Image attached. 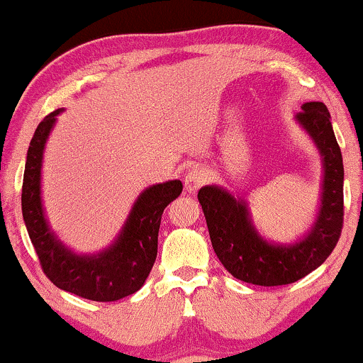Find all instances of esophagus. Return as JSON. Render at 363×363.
I'll list each match as a JSON object with an SVG mask.
<instances>
[{
    "label": "esophagus",
    "instance_id": "34e87169",
    "mask_svg": "<svg viewBox=\"0 0 363 363\" xmlns=\"http://www.w3.org/2000/svg\"><path fill=\"white\" fill-rule=\"evenodd\" d=\"M208 169L203 167V165H196V167H193L189 170V172L186 174L184 177V186L187 191H198L199 187H201L205 182L208 181Z\"/></svg>",
    "mask_w": 363,
    "mask_h": 363
}]
</instances>
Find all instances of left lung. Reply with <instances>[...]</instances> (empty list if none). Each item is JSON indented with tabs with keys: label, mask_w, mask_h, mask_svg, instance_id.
I'll return each mask as SVG.
<instances>
[{
	"label": "left lung",
	"mask_w": 363,
	"mask_h": 363,
	"mask_svg": "<svg viewBox=\"0 0 363 363\" xmlns=\"http://www.w3.org/2000/svg\"><path fill=\"white\" fill-rule=\"evenodd\" d=\"M323 102H307L297 121L318 145L324 162L318 220L301 242L273 245L254 230L244 201L216 186L199 189L211 245L232 277L261 286L289 285L319 268L338 244L343 228V158Z\"/></svg>",
	"instance_id": "1"
}]
</instances>
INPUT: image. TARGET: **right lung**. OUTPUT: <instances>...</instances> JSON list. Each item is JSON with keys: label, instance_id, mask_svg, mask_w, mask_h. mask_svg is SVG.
I'll list each match as a JSON object with an SVG mask.
<instances>
[{"label": "right lung", "instance_id": "1", "mask_svg": "<svg viewBox=\"0 0 363 363\" xmlns=\"http://www.w3.org/2000/svg\"><path fill=\"white\" fill-rule=\"evenodd\" d=\"M51 112L40 121L25 162L22 213L28 237L40 268L57 289L95 302H114L143 286L157 259L158 228L162 213L182 193L181 181H169L145 189L114 244L97 256H77L49 230L40 203V165L43 152L56 116Z\"/></svg>", "mask_w": 363, "mask_h": 363}]
</instances>
